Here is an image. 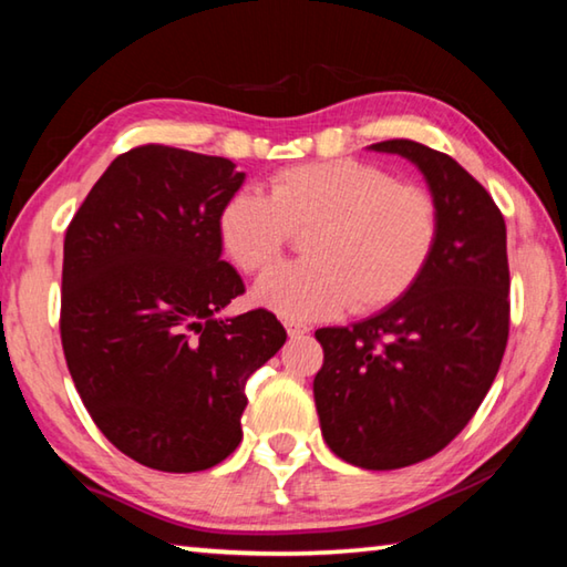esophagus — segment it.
<instances>
[{"instance_id": "esophagus-1", "label": "esophagus", "mask_w": 567, "mask_h": 567, "mask_svg": "<svg viewBox=\"0 0 567 567\" xmlns=\"http://www.w3.org/2000/svg\"><path fill=\"white\" fill-rule=\"evenodd\" d=\"M285 330L290 338H302V334L310 332V328H307L305 322H297V320H285Z\"/></svg>"}]
</instances>
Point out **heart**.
Instances as JSON below:
<instances>
[{"instance_id":"obj_1","label":"heart","mask_w":567,"mask_h":567,"mask_svg":"<svg viewBox=\"0 0 567 567\" xmlns=\"http://www.w3.org/2000/svg\"><path fill=\"white\" fill-rule=\"evenodd\" d=\"M307 227L305 260L275 267L255 287L257 302L292 320L400 300L430 262L440 219L427 189L358 159L287 167L270 179V197L243 189L219 215L227 255L249 275L270 270L292 229Z\"/></svg>"}]
</instances>
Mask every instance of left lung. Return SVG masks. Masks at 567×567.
<instances>
[{"instance_id": "8db88e82", "label": "left lung", "mask_w": 567, "mask_h": 567, "mask_svg": "<svg viewBox=\"0 0 567 567\" xmlns=\"http://www.w3.org/2000/svg\"><path fill=\"white\" fill-rule=\"evenodd\" d=\"M425 177L437 243L410 290L350 328L315 338L322 437L344 463L398 470L440 453L485 400L511 330V270L501 209L457 162L412 140L370 145Z\"/></svg>"}]
</instances>
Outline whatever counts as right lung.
Segmentation results:
<instances>
[{"instance_id":"add662e5","label":"right lung","mask_w":567,"mask_h":567,"mask_svg":"<svg viewBox=\"0 0 567 567\" xmlns=\"http://www.w3.org/2000/svg\"><path fill=\"white\" fill-rule=\"evenodd\" d=\"M243 182L225 157L134 147L64 235L60 332L74 388L114 447L162 473L235 453L245 382L287 340L262 307L217 318L245 292L219 237Z\"/></svg>"}]
</instances>
